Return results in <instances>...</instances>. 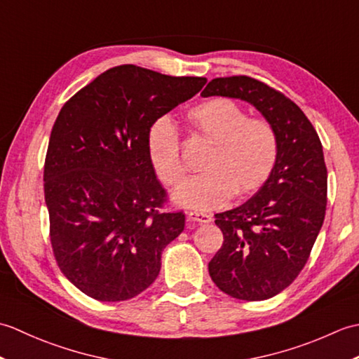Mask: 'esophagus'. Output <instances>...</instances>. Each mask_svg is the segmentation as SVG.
<instances>
[{
    "label": "esophagus",
    "mask_w": 359,
    "mask_h": 359,
    "mask_svg": "<svg viewBox=\"0 0 359 359\" xmlns=\"http://www.w3.org/2000/svg\"><path fill=\"white\" fill-rule=\"evenodd\" d=\"M187 217L189 222H194V224H210L212 220V217L207 215V212H197V211H189Z\"/></svg>",
    "instance_id": "1"
}]
</instances>
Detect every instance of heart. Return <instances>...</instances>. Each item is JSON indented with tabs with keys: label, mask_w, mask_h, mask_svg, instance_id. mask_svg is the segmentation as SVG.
I'll use <instances>...</instances> for the list:
<instances>
[{
	"label": "heart",
	"mask_w": 359,
	"mask_h": 359,
	"mask_svg": "<svg viewBox=\"0 0 359 359\" xmlns=\"http://www.w3.org/2000/svg\"><path fill=\"white\" fill-rule=\"evenodd\" d=\"M189 129L212 143L203 174L174 193V201L188 208L215 210L236 197H248L270 179L278 163L279 139L269 120L248 117L231 98L216 97L193 106L185 116ZM147 148L157 177L179 187L187 175L180 139L174 121L160 117L148 129Z\"/></svg>",
	"instance_id": "heart-1"
}]
</instances>
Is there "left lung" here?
Wrapping results in <instances>:
<instances>
[{
  "instance_id": "8db88e82",
  "label": "left lung",
  "mask_w": 359,
  "mask_h": 359,
  "mask_svg": "<svg viewBox=\"0 0 359 359\" xmlns=\"http://www.w3.org/2000/svg\"><path fill=\"white\" fill-rule=\"evenodd\" d=\"M202 95L245 100L278 133V163L266 184L241 207L215 215L224 243L208 264L212 282L224 293L242 301L270 299L297 278L323 226V144L299 106L256 79H215Z\"/></svg>"
}]
</instances>
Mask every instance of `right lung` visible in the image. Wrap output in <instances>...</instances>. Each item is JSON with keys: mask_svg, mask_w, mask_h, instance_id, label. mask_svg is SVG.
I'll return each mask as SVG.
<instances>
[{"mask_svg": "<svg viewBox=\"0 0 359 359\" xmlns=\"http://www.w3.org/2000/svg\"><path fill=\"white\" fill-rule=\"evenodd\" d=\"M205 83L121 65L60 111L44 160V201L53 256L80 292L126 301L158 276L185 215L163 210L168 194L149 162L148 129Z\"/></svg>", "mask_w": 359, "mask_h": 359, "instance_id": "obj_1", "label": "right lung"}]
</instances>
